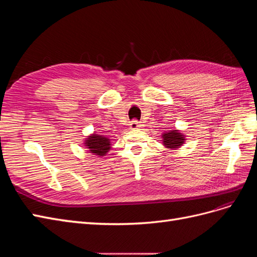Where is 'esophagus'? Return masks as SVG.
<instances>
[{
  "label": "esophagus",
  "instance_id": "obj_1",
  "mask_svg": "<svg viewBox=\"0 0 257 257\" xmlns=\"http://www.w3.org/2000/svg\"><path fill=\"white\" fill-rule=\"evenodd\" d=\"M142 126H143L142 123L138 122L137 120H133V121L130 122V130H138V128H141Z\"/></svg>",
  "mask_w": 257,
  "mask_h": 257
}]
</instances>
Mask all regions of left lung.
Here are the masks:
<instances>
[{"label": "left lung", "mask_w": 257, "mask_h": 257, "mask_svg": "<svg viewBox=\"0 0 257 257\" xmlns=\"http://www.w3.org/2000/svg\"><path fill=\"white\" fill-rule=\"evenodd\" d=\"M184 143V135L179 133L177 130L168 131L163 134V144L169 149H176Z\"/></svg>", "instance_id": "left-lung-1"}]
</instances>
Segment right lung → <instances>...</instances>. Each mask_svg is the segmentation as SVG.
<instances>
[{"label": "right lung", "mask_w": 257, "mask_h": 257, "mask_svg": "<svg viewBox=\"0 0 257 257\" xmlns=\"http://www.w3.org/2000/svg\"><path fill=\"white\" fill-rule=\"evenodd\" d=\"M109 142L110 141L107 137L94 134L87 138L84 145L91 153L98 155V157H103V155H105L108 152V150L110 149Z\"/></svg>", "instance_id": "obj_1"}]
</instances>
